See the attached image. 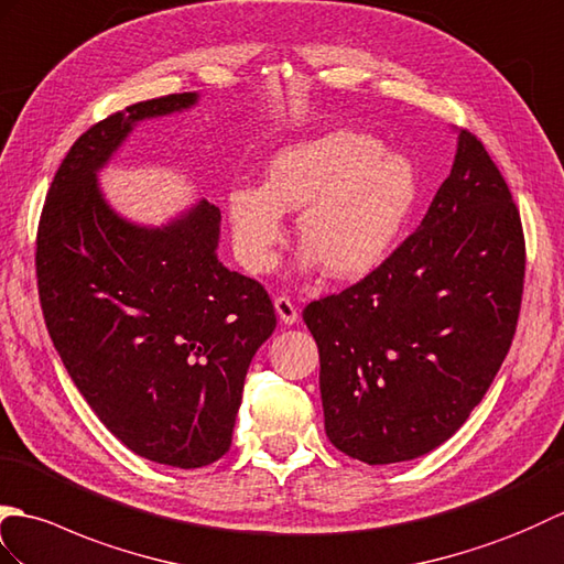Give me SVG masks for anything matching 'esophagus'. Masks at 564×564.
Returning <instances> with one entry per match:
<instances>
[{
	"mask_svg": "<svg viewBox=\"0 0 564 564\" xmlns=\"http://www.w3.org/2000/svg\"><path fill=\"white\" fill-rule=\"evenodd\" d=\"M274 311H278V316L284 325H294L299 321V311H296L292 299H286V296L274 299Z\"/></svg>",
	"mask_w": 564,
	"mask_h": 564,
	"instance_id": "1",
	"label": "esophagus"
}]
</instances>
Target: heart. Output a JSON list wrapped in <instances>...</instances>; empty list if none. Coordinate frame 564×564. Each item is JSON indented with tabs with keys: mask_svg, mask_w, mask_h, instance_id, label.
Masks as SVG:
<instances>
[{
	"mask_svg": "<svg viewBox=\"0 0 564 564\" xmlns=\"http://www.w3.org/2000/svg\"><path fill=\"white\" fill-rule=\"evenodd\" d=\"M417 199L410 159L379 140L333 130L272 156L262 187H236L227 197L234 253L241 265L268 272L284 236L282 215H296L304 243L296 265L333 280L365 278L391 253Z\"/></svg>",
	"mask_w": 564,
	"mask_h": 564,
	"instance_id": "1",
	"label": "heart"
}]
</instances>
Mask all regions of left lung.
Masks as SVG:
<instances>
[{
    "mask_svg": "<svg viewBox=\"0 0 564 564\" xmlns=\"http://www.w3.org/2000/svg\"><path fill=\"white\" fill-rule=\"evenodd\" d=\"M523 270L514 199L482 142L460 130L417 231L365 280L304 308L333 446L386 466L454 436L514 340Z\"/></svg>",
    "mask_w": 564,
    "mask_h": 564,
    "instance_id": "obj_1",
    "label": "left lung"
}]
</instances>
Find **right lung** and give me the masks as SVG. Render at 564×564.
I'll use <instances>...</instances> for the list:
<instances>
[{"instance_id":"right-lung-1","label":"right lung","mask_w":564,"mask_h":564,"mask_svg":"<svg viewBox=\"0 0 564 564\" xmlns=\"http://www.w3.org/2000/svg\"><path fill=\"white\" fill-rule=\"evenodd\" d=\"M195 104L161 96L86 130L55 173L35 241L45 325L74 386L130 452L173 468L229 452L250 359L278 325L262 284L217 258L219 207L199 199L142 227L98 187L137 122Z\"/></svg>"}]
</instances>
